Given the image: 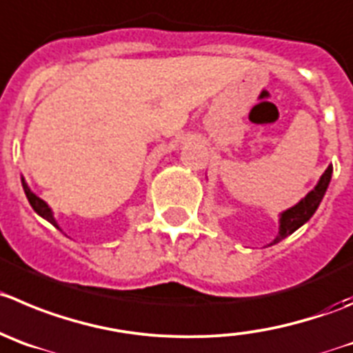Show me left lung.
Returning <instances> with one entry per match:
<instances>
[{
  "label": "left lung",
  "mask_w": 353,
  "mask_h": 353,
  "mask_svg": "<svg viewBox=\"0 0 353 353\" xmlns=\"http://www.w3.org/2000/svg\"><path fill=\"white\" fill-rule=\"evenodd\" d=\"M331 176L332 165H329L327 169H325V172L321 176V179H319L317 186H315L305 199L299 200L294 207H291V209L284 210V212L281 214V219H279V235L275 236V240H273L270 245L279 243L281 240H284L285 236L294 233L299 226L305 225V223L314 216L317 207L321 205L322 199H324L329 183H331Z\"/></svg>",
  "instance_id": "obj_1"
}]
</instances>
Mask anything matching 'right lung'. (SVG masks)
<instances>
[{
  "mask_svg": "<svg viewBox=\"0 0 353 353\" xmlns=\"http://www.w3.org/2000/svg\"><path fill=\"white\" fill-rule=\"evenodd\" d=\"M22 188H24L26 196H28L29 203H31V207H32V209H34V212L39 214V216H41L43 219H47L48 223H52V225H54L55 228H59L57 221H55V217H54V212H52V209H50V207H48V203L43 202V200L39 199V196H36L34 193H32L31 190H29V186H28V184H26L24 177H22Z\"/></svg>",
  "mask_w": 353,
  "mask_h": 353,
  "instance_id": "add662e5",
  "label": "right lung"
}]
</instances>
